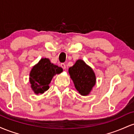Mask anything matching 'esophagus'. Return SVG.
<instances>
[{"mask_svg":"<svg viewBox=\"0 0 134 134\" xmlns=\"http://www.w3.org/2000/svg\"><path fill=\"white\" fill-rule=\"evenodd\" d=\"M60 66H61V67H62L63 69H65L66 66H65V64H64V63H62V64H60Z\"/></svg>","mask_w":134,"mask_h":134,"instance_id":"esophagus-1","label":"esophagus"}]
</instances>
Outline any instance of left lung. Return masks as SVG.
Returning <instances> with one entry per match:
<instances>
[{"label":"left lung","instance_id":"obj_1","mask_svg":"<svg viewBox=\"0 0 134 134\" xmlns=\"http://www.w3.org/2000/svg\"><path fill=\"white\" fill-rule=\"evenodd\" d=\"M69 73L79 93L82 96L89 94L96 83V77L93 69L82 60H78L69 69Z\"/></svg>","mask_w":134,"mask_h":134}]
</instances>
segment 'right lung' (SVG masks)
I'll return each instance as SVG.
<instances>
[{
	"instance_id": "add662e5",
	"label": "right lung",
	"mask_w": 134,
	"mask_h": 134,
	"mask_svg": "<svg viewBox=\"0 0 134 134\" xmlns=\"http://www.w3.org/2000/svg\"><path fill=\"white\" fill-rule=\"evenodd\" d=\"M62 69L50 62L48 58H42L35 65L30 72V81L35 94H43L49 89L48 84L57 74L62 72Z\"/></svg>"
}]
</instances>
